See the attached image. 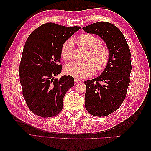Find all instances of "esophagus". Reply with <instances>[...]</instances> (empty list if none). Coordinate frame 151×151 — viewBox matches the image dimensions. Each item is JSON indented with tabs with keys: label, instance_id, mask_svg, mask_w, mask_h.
I'll use <instances>...</instances> for the list:
<instances>
[{
	"label": "esophagus",
	"instance_id": "esophagus-1",
	"mask_svg": "<svg viewBox=\"0 0 151 151\" xmlns=\"http://www.w3.org/2000/svg\"><path fill=\"white\" fill-rule=\"evenodd\" d=\"M80 81H81V79H79V78H75V82H79Z\"/></svg>",
	"mask_w": 151,
	"mask_h": 151
}]
</instances>
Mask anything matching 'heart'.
Listing matches in <instances>:
<instances>
[{
  "label": "heart",
  "mask_w": 151,
  "mask_h": 151,
  "mask_svg": "<svg viewBox=\"0 0 151 151\" xmlns=\"http://www.w3.org/2000/svg\"><path fill=\"white\" fill-rule=\"evenodd\" d=\"M78 41L81 45L89 50L83 63L73 62L67 65L65 72L67 75L76 78H84L92 76L98 70H104L110 61V52L108 48L101 44V40L95 35L90 34H82L78 37ZM73 41L67 40L61 48V55L63 60L70 61L73 55Z\"/></svg>",
  "instance_id": "b5f03b06"
}]
</instances>
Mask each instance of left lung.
I'll list each match as a JSON object with an SVG mask.
<instances>
[{"label":"left lung","instance_id":"left-lung-1","mask_svg":"<svg viewBox=\"0 0 151 151\" xmlns=\"http://www.w3.org/2000/svg\"><path fill=\"white\" fill-rule=\"evenodd\" d=\"M82 29L100 36L110 52L101 75L84 82L86 110L94 116L105 117L116 111L126 97L132 69L130 50L121 31L110 22H97Z\"/></svg>","mask_w":151,"mask_h":151}]
</instances>
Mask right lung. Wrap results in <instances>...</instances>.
<instances>
[{
    "mask_svg": "<svg viewBox=\"0 0 151 151\" xmlns=\"http://www.w3.org/2000/svg\"><path fill=\"white\" fill-rule=\"evenodd\" d=\"M81 27L47 22L32 32L24 45L19 65L22 95L30 111L41 117L56 116L63 99L74 86L70 75L54 78L62 71L61 48Z\"/></svg>",
    "mask_w": 151,
    "mask_h": 151,
    "instance_id": "right-lung-1",
    "label": "right lung"
}]
</instances>
